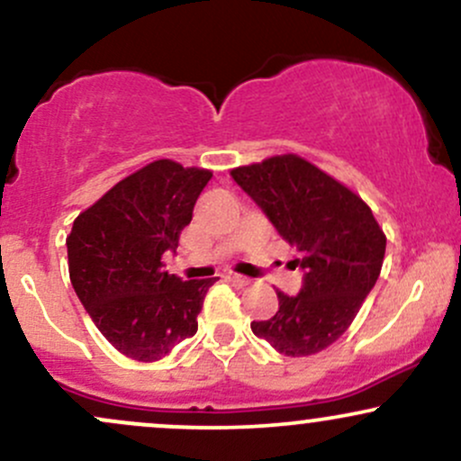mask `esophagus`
Returning <instances> with one entry per match:
<instances>
[{
	"label": "esophagus",
	"mask_w": 461,
	"mask_h": 461,
	"mask_svg": "<svg viewBox=\"0 0 461 461\" xmlns=\"http://www.w3.org/2000/svg\"><path fill=\"white\" fill-rule=\"evenodd\" d=\"M227 279H230V282L236 284V285H247L249 284V277H245V275H238V273H230V275H227Z\"/></svg>",
	"instance_id": "obj_1"
}]
</instances>
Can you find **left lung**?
<instances>
[{"instance_id": "8db88e82", "label": "left lung", "mask_w": 461, "mask_h": 461, "mask_svg": "<svg viewBox=\"0 0 461 461\" xmlns=\"http://www.w3.org/2000/svg\"><path fill=\"white\" fill-rule=\"evenodd\" d=\"M231 177L277 234L299 251V294L277 293L279 310L251 331L290 357L314 356L348 330L382 273L385 236L356 193L303 158L238 167Z\"/></svg>"}]
</instances>
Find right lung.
<instances>
[{
    "mask_svg": "<svg viewBox=\"0 0 461 461\" xmlns=\"http://www.w3.org/2000/svg\"><path fill=\"white\" fill-rule=\"evenodd\" d=\"M212 173L156 160L121 179L73 221L67 238L68 275L97 330L116 351L153 362L197 333V314L216 282L164 271L193 221Z\"/></svg>",
    "mask_w": 461,
    "mask_h": 461,
    "instance_id": "1",
    "label": "right lung"
}]
</instances>
